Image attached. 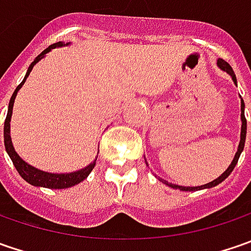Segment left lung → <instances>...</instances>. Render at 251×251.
I'll use <instances>...</instances> for the list:
<instances>
[{
	"instance_id": "8db88e82",
	"label": "left lung",
	"mask_w": 251,
	"mask_h": 251,
	"mask_svg": "<svg viewBox=\"0 0 251 251\" xmlns=\"http://www.w3.org/2000/svg\"><path fill=\"white\" fill-rule=\"evenodd\" d=\"M218 65H219V68L221 70H224V71H226L230 76H232V79H233V82L236 83V75L233 73V70H232V67L229 65V64L225 61V60H222V58H219L218 60ZM246 131H247V121L246 117H245V103H243V99H242V132H240V144H239V148H237L236 155H235V158L232 160V163H230V166L219 176L218 178H215L214 181H211V183H207V184H204V186H198V187H183V186H176V184H172V183H168V181H165V180H162L165 184H168L169 187L172 188H178V190H181V191H196V190H202V188H211V187H215L218 186L219 183H222L225 178L232 173V170L235 169L236 166L237 160H239V156H240V153H242V151L245 148V141H246Z\"/></svg>"
}]
</instances>
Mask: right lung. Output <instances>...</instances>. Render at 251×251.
Listing matches in <instances>:
<instances>
[{
	"instance_id": "obj_1",
	"label": "right lung",
	"mask_w": 251,
	"mask_h": 251,
	"mask_svg": "<svg viewBox=\"0 0 251 251\" xmlns=\"http://www.w3.org/2000/svg\"><path fill=\"white\" fill-rule=\"evenodd\" d=\"M58 46H63L61 42H58V43H54L51 46H49L46 50H43L40 55H37L36 57V60H34L33 63L30 64V67H29V70H27V73L25 75V79L22 82L19 83L18 86H16V89H15L14 95H12V98H11V100H9V107H8V114H6V119H5V124H4V144H5V150L8 152V155H9V158L12 159L14 162V166L18 170V173L22 176V177L29 183V184H32V186H37V187H47V188H68V187H73L75 184H78V183H81L82 180L88 177V175L92 172V169L95 168V162L91 163L89 166H86L85 169H81V170H78V172H74V173H65V175H54V173H47V172H42V170H39V169H34L33 166H30V165H27L25 160H22L19 158V155L15 152L14 147H12V141H11V135H9V121H11V116H12V107H14V101L15 98H16V93L18 91L22 88V85L26 81V78L29 76V74L32 71V68H33V65L40 58H43L44 54L49 53L51 49H55V47H58Z\"/></svg>"
}]
</instances>
